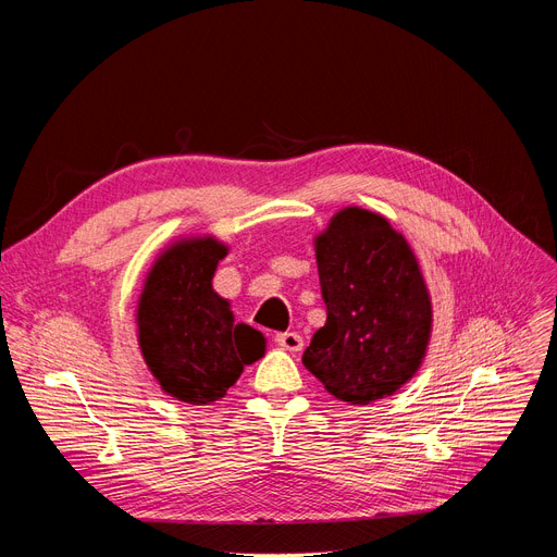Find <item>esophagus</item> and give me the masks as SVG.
<instances>
[{"label": "esophagus", "instance_id": "1", "mask_svg": "<svg viewBox=\"0 0 557 557\" xmlns=\"http://www.w3.org/2000/svg\"><path fill=\"white\" fill-rule=\"evenodd\" d=\"M275 343H277L280 347L288 349V352H300L302 345H305V341H302V336H300L298 332H280V334L275 336Z\"/></svg>", "mask_w": 557, "mask_h": 557}]
</instances>
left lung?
<instances>
[{
	"mask_svg": "<svg viewBox=\"0 0 557 557\" xmlns=\"http://www.w3.org/2000/svg\"><path fill=\"white\" fill-rule=\"evenodd\" d=\"M327 323L305 368L341 401L366 406L411 379L431 336V300L413 250L374 212L347 208L315 239Z\"/></svg>",
	"mask_w": 557,
	"mask_h": 557,
	"instance_id": "8db88e82",
	"label": "left lung"
}]
</instances>
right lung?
<instances>
[{
	"label": "right lung",
	"mask_w": 557,
	"mask_h": 557,
	"mask_svg": "<svg viewBox=\"0 0 557 557\" xmlns=\"http://www.w3.org/2000/svg\"><path fill=\"white\" fill-rule=\"evenodd\" d=\"M225 252L212 237L171 246L146 277L137 307L146 366L164 393L194 406L223 397L267 349L257 330L234 325L227 300L214 294Z\"/></svg>",
	"instance_id": "right-lung-1"
}]
</instances>
